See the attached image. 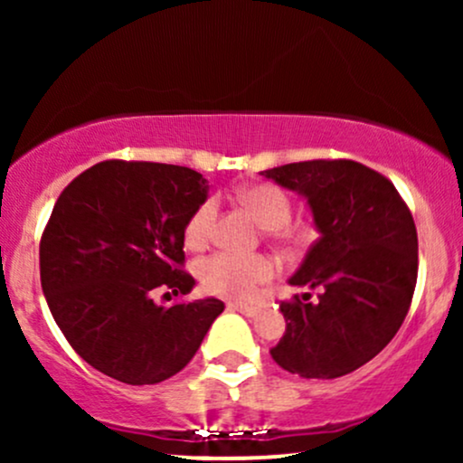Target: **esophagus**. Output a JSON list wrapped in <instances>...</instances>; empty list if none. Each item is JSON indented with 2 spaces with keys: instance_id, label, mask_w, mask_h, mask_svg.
<instances>
[{
  "instance_id": "34e87169",
  "label": "esophagus",
  "mask_w": 463,
  "mask_h": 463,
  "mask_svg": "<svg viewBox=\"0 0 463 463\" xmlns=\"http://www.w3.org/2000/svg\"><path fill=\"white\" fill-rule=\"evenodd\" d=\"M231 309L243 313V316H248V317H254V316H259L261 307H259V305H248V302H231Z\"/></svg>"
}]
</instances>
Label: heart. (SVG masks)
<instances>
[{
  "mask_svg": "<svg viewBox=\"0 0 463 463\" xmlns=\"http://www.w3.org/2000/svg\"><path fill=\"white\" fill-rule=\"evenodd\" d=\"M239 200L257 215V220L283 241L300 243L309 237L305 228H289L291 200L283 189L274 184H250L239 191ZM217 217V200H204L184 226V241L189 248L204 246L211 237ZM276 272L272 259L263 254L217 252L200 263L198 274L206 291L228 298H248L257 285L269 280Z\"/></svg>",
  "mask_w": 463,
  "mask_h": 463,
  "instance_id": "obj_1",
  "label": "heart"
}]
</instances>
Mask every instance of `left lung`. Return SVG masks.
Here are the masks:
<instances>
[{"mask_svg": "<svg viewBox=\"0 0 463 463\" xmlns=\"http://www.w3.org/2000/svg\"><path fill=\"white\" fill-rule=\"evenodd\" d=\"M261 176L302 195L320 232L289 285L322 294L280 302L287 326L269 354L302 379L354 372L392 342L411 305L413 217L390 180L346 158L280 165Z\"/></svg>", "mask_w": 463, "mask_h": 463, "instance_id": "8db88e82", "label": "left lung"}]
</instances>
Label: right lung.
<instances>
[{"label": "right lung", "mask_w": 463, "mask_h": 463, "mask_svg": "<svg viewBox=\"0 0 463 463\" xmlns=\"http://www.w3.org/2000/svg\"><path fill=\"white\" fill-rule=\"evenodd\" d=\"M209 195L189 167L104 161L67 184L41 237V287L71 348L110 379L154 385L194 359L224 302L156 305L194 289L184 226ZM169 294V291H167Z\"/></svg>", "instance_id": "add662e5"}]
</instances>
